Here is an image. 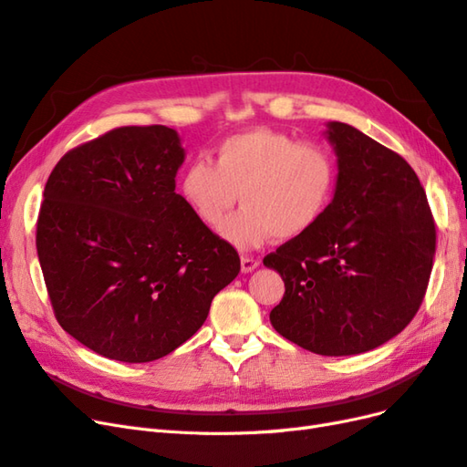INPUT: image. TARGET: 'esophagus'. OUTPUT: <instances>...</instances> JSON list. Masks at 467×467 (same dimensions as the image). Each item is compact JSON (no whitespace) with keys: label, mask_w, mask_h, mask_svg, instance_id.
Returning <instances> with one entry per match:
<instances>
[{"label":"esophagus","mask_w":467,"mask_h":467,"mask_svg":"<svg viewBox=\"0 0 467 467\" xmlns=\"http://www.w3.org/2000/svg\"><path fill=\"white\" fill-rule=\"evenodd\" d=\"M259 265H261V261H259L257 257L242 255V271H244V273H253Z\"/></svg>","instance_id":"34e87169"}]
</instances>
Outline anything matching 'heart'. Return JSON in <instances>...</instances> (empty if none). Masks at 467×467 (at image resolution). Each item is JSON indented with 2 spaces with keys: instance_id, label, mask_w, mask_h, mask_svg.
I'll return each instance as SVG.
<instances>
[{
  "instance_id": "heart-1",
  "label": "heart",
  "mask_w": 467,
  "mask_h": 467,
  "mask_svg": "<svg viewBox=\"0 0 467 467\" xmlns=\"http://www.w3.org/2000/svg\"><path fill=\"white\" fill-rule=\"evenodd\" d=\"M338 179L333 151L286 132L253 129L214 148V165L194 160L182 169V201L208 228L218 230L240 194L244 208L222 235L242 249L268 237L294 239L323 218Z\"/></svg>"
}]
</instances>
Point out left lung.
<instances>
[{
	"label": "left lung",
	"mask_w": 467,
	"mask_h": 467,
	"mask_svg": "<svg viewBox=\"0 0 467 467\" xmlns=\"http://www.w3.org/2000/svg\"><path fill=\"white\" fill-rule=\"evenodd\" d=\"M338 179L312 230L263 265L285 280L271 312L288 341L323 357L372 350L401 333L425 298L436 251L425 189L400 153L355 126L329 122Z\"/></svg>",
	"instance_id": "left-lung-1"
}]
</instances>
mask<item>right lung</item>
I'll return each instance as SVG.
<instances>
[{
	"label": "right lung",
	"instance_id": "1",
	"mask_svg": "<svg viewBox=\"0 0 467 467\" xmlns=\"http://www.w3.org/2000/svg\"><path fill=\"white\" fill-rule=\"evenodd\" d=\"M182 160L173 129L120 126L69 150L47 181L36 251L54 316L110 360L173 352L239 273L237 251L175 192Z\"/></svg>",
	"mask_w": 467,
	"mask_h": 467
}]
</instances>
